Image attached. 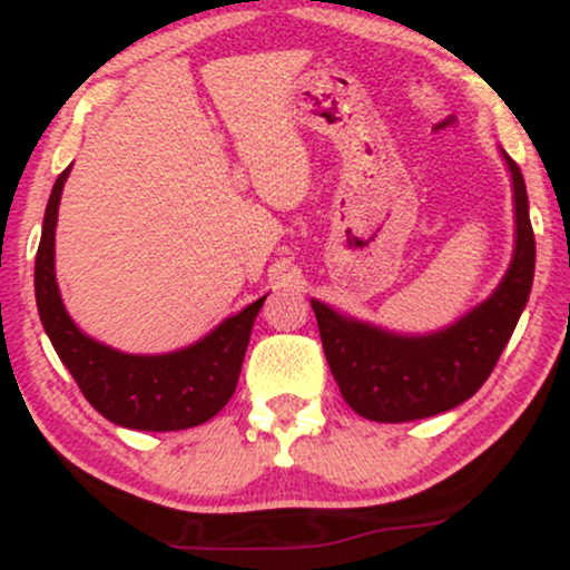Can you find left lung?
Wrapping results in <instances>:
<instances>
[{"label":"left lung","mask_w":570,"mask_h":570,"mask_svg":"<svg viewBox=\"0 0 570 570\" xmlns=\"http://www.w3.org/2000/svg\"><path fill=\"white\" fill-rule=\"evenodd\" d=\"M503 160L514 187L512 265L499 289L453 326L421 337L394 335L311 299L340 394L367 421L404 423L458 407L480 391L507 348L533 286L535 240L525 179L507 153Z\"/></svg>","instance_id":"1"}]
</instances>
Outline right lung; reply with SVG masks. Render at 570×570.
Instances as JSON below:
<instances>
[{
  "label": "right lung",
  "instance_id": "right-lung-1",
  "mask_svg": "<svg viewBox=\"0 0 570 570\" xmlns=\"http://www.w3.org/2000/svg\"><path fill=\"white\" fill-rule=\"evenodd\" d=\"M56 179L45 208L35 263V292L45 332L80 391L107 421L139 431H179L212 421L230 402L244 364L254 318L265 297L225 318L189 348L136 356L82 335L56 284V222L63 181Z\"/></svg>",
  "mask_w": 570,
  "mask_h": 570
}]
</instances>
